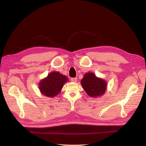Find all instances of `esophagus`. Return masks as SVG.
<instances>
[{
  "label": "esophagus",
  "mask_w": 146,
  "mask_h": 146,
  "mask_svg": "<svg viewBox=\"0 0 146 146\" xmlns=\"http://www.w3.org/2000/svg\"><path fill=\"white\" fill-rule=\"evenodd\" d=\"M70 80H71V82H77V78H76V77L72 78L71 79H70Z\"/></svg>",
  "instance_id": "esophagus-1"
}]
</instances>
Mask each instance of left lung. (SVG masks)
Wrapping results in <instances>:
<instances>
[{"label":"left lung","instance_id":"8db88e82","mask_svg":"<svg viewBox=\"0 0 146 146\" xmlns=\"http://www.w3.org/2000/svg\"><path fill=\"white\" fill-rule=\"evenodd\" d=\"M81 85L86 94L91 98L103 96L107 88V82L92 72L85 74L81 80Z\"/></svg>","mask_w":146,"mask_h":146}]
</instances>
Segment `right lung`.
Returning a JSON list of instances; mask_svg holds the SVG:
<instances>
[{"mask_svg":"<svg viewBox=\"0 0 146 146\" xmlns=\"http://www.w3.org/2000/svg\"><path fill=\"white\" fill-rule=\"evenodd\" d=\"M68 78L59 72L54 71L39 82V90L41 93L48 98H54L61 91Z\"/></svg>","mask_w":146,"mask_h":146,"instance_id":"add662e5","label":"right lung"}]
</instances>
